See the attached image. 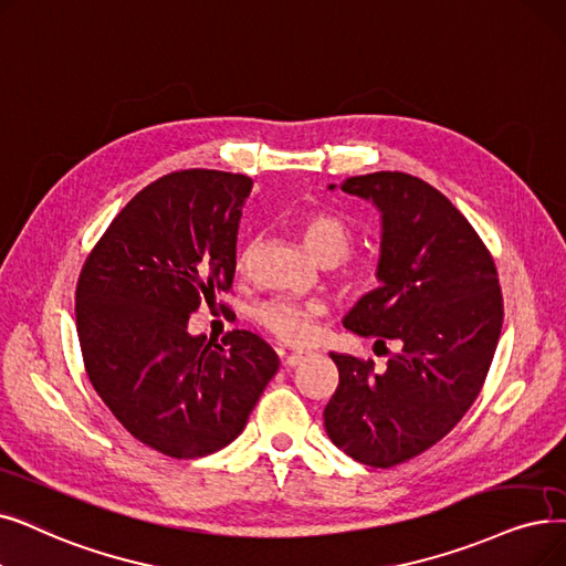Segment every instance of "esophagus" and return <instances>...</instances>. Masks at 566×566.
<instances>
[{"instance_id": "obj_1", "label": "esophagus", "mask_w": 566, "mask_h": 566, "mask_svg": "<svg viewBox=\"0 0 566 566\" xmlns=\"http://www.w3.org/2000/svg\"><path fill=\"white\" fill-rule=\"evenodd\" d=\"M307 356V352H293V354H289L286 356V367H296V365H301V360Z\"/></svg>"}]
</instances>
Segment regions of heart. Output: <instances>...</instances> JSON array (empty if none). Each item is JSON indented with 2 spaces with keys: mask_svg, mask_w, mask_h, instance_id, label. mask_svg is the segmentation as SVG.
I'll list each match as a JSON object with an SVG mask.
<instances>
[{
  "mask_svg": "<svg viewBox=\"0 0 566 566\" xmlns=\"http://www.w3.org/2000/svg\"><path fill=\"white\" fill-rule=\"evenodd\" d=\"M301 238L307 252L324 265H335L349 254L354 231L333 212H310L301 219ZM326 310L318 303H296L286 298L268 301L256 307V322L286 344H303L316 331V318Z\"/></svg>",
  "mask_w": 566,
  "mask_h": 566,
  "instance_id": "b5f03b06",
  "label": "heart"
}]
</instances>
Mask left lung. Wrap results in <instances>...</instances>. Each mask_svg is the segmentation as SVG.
Here are the masks:
<instances>
[{"label": "left lung", "instance_id": "8db88e82", "mask_svg": "<svg viewBox=\"0 0 566 566\" xmlns=\"http://www.w3.org/2000/svg\"><path fill=\"white\" fill-rule=\"evenodd\" d=\"M339 189L381 214V286L342 324L384 347L396 342L398 352L384 373H373V360L331 352L339 384L324 426L354 460L392 467L447 437L476 400L502 333V291L472 224L428 182L379 170Z\"/></svg>", "mask_w": 566, "mask_h": 566}]
</instances>
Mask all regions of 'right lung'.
Returning <instances> with one entry per match:
<instances>
[{"instance_id":"right-lung-1","label":"right lung","mask_w":566,"mask_h":566,"mask_svg":"<svg viewBox=\"0 0 566 566\" xmlns=\"http://www.w3.org/2000/svg\"><path fill=\"white\" fill-rule=\"evenodd\" d=\"M252 180L178 170L138 191L87 256L76 331L87 377L138 441L203 458L248 426L280 358L250 331L191 335L189 316L229 291Z\"/></svg>"}]
</instances>
